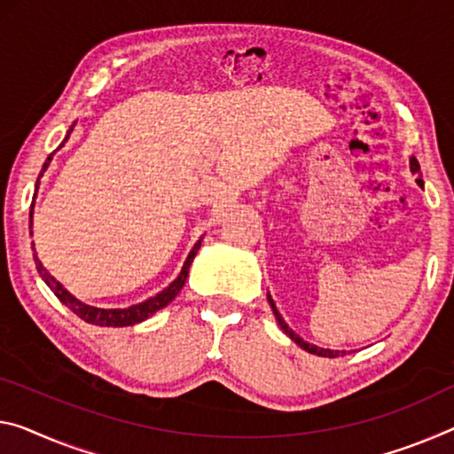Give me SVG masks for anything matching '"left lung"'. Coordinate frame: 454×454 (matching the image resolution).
<instances>
[{
    "label": "left lung",
    "mask_w": 454,
    "mask_h": 454,
    "mask_svg": "<svg viewBox=\"0 0 454 454\" xmlns=\"http://www.w3.org/2000/svg\"><path fill=\"white\" fill-rule=\"evenodd\" d=\"M410 170H412L414 174H418V176H420V164H418V160L412 156L410 158ZM416 183L418 184H424L422 183V178H416ZM268 302H270V306H271V310H274V317H276V320H278V325H280V329L288 334V337L294 340V343L298 345V347H302L304 351H309V353H312V355H318V357H339V355H345V351H331V348H323V347H317V345H310V343H306L304 339H300L298 334L290 329L288 325H286V320L282 318V315L280 312H278V309H276V304H274V300H271V296L268 294Z\"/></svg>",
    "instance_id": "obj_1"
}]
</instances>
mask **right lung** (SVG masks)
Wrapping results in <instances>:
<instances>
[{
	"label": "right lung",
	"instance_id": "add662e5",
	"mask_svg": "<svg viewBox=\"0 0 454 454\" xmlns=\"http://www.w3.org/2000/svg\"><path fill=\"white\" fill-rule=\"evenodd\" d=\"M71 131H73V128L68 129L65 142L68 139V136H71ZM65 142H62L60 145H65ZM51 160H52V154L48 156L44 166H42L40 176L48 168ZM40 176L36 180V188H38V183H40ZM32 208H34V203H32ZM32 208H30V229H32V213H34ZM30 235H32V231H30ZM200 241H203V237H200V239L194 243V247L191 249V254H188L184 266H183V270H180L178 278L168 286V288H164L162 292H160V294L152 296L150 300H144V302L129 306V309H97V306H89L85 302H81V300H76L71 294V292L62 288L60 282H57L51 274H48V271L44 270V266H42V262L38 260L36 249H34V262H36V268H38V274L42 276V280H44L48 288L54 292V296H57L62 304L68 306V309H71L76 317L85 320V323L97 325V326H131V325L142 323V320H145V318H150L152 315H154V312H158L160 309H164V306H168L172 300L176 298V294H178L180 290H183V286L186 282L188 270H191V263L194 260V255H197V251L200 249ZM32 246H34V243H32Z\"/></svg>",
	"mask_w": 454,
	"mask_h": 454
}]
</instances>
